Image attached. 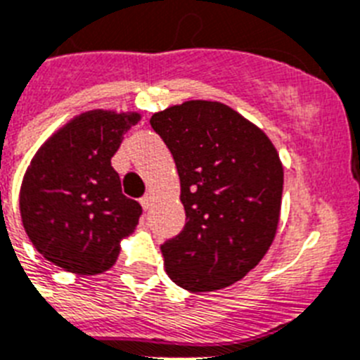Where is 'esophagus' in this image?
<instances>
[{"label": "esophagus", "mask_w": 360, "mask_h": 360, "mask_svg": "<svg viewBox=\"0 0 360 360\" xmlns=\"http://www.w3.org/2000/svg\"><path fill=\"white\" fill-rule=\"evenodd\" d=\"M150 202H153V198H150L149 195H146V196H142V198H140V204H142V207L146 211L150 207Z\"/></svg>", "instance_id": "1"}]
</instances>
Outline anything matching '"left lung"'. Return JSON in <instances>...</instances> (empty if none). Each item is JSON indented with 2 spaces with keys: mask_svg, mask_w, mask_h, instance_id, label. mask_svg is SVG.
<instances>
[{
  "mask_svg": "<svg viewBox=\"0 0 360 360\" xmlns=\"http://www.w3.org/2000/svg\"><path fill=\"white\" fill-rule=\"evenodd\" d=\"M176 164L186 226L160 245L171 281L222 290L264 259L275 238L284 173L269 138L231 107L193 100L150 118Z\"/></svg>",
  "mask_w": 360,
  "mask_h": 360,
  "instance_id": "8db88e82",
  "label": "left lung"
}]
</instances>
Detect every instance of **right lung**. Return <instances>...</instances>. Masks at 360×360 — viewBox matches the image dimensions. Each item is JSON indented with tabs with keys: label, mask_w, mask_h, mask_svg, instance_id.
<instances>
[{
	"label": "right lung",
	"mask_w": 360,
	"mask_h": 360,
	"mask_svg": "<svg viewBox=\"0 0 360 360\" xmlns=\"http://www.w3.org/2000/svg\"><path fill=\"white\" fill-rule=\"evenodd\" d=\"M140 115L91 110L39 147L20 191L34 248L65 271L98 275L116 262L120 238L134 231L142 205L122 193L110 158Z\"/></svg>",
	"instance_id": "right-lung-1"
}]
</instances>
